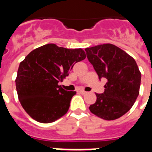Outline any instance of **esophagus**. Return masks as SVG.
<instances>
[{
    "instance_id": "esophagus-1",
    "label": "esophagus",
    "mask_w": 152,
    "mask_h": 152,
    "mask_svg": "<svg viewBox=\"0 0 152 152\" xmlns=\"http://www.w3.org/2000/svg\"><path fill=\"white\" fill-rule=\"evenodd\" d=\"M80 94H87V93H88V92H86V91H85V90H80Z\"/></svg>"
}]
</instances>
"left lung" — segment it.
Returning <instances> with one entry per match:
<instances>
[{"label":"left lung","mask_w":152,"mask_h":152,"mask_svg":"<svg viewBox=\"0 0 152 152\" xmlns=\"http://www.w3.org/2000/svg\"><path fill=\"white\" fill-rule=\"evenodd\" d=\"M87 58L99 80L107 82L102 94H96L97 100L89 110L106 121L118 119L133 107L139 94L141 73L135 60L112 44L86 48Z\"/></svg>","instance_id":"obj_1"}]
</instances>
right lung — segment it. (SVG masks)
<instances>
[{
    "label": "right lung",
    "instance_id": "obj_1",
    "mask_svg": "<svg viewBox=\"0 0 152 152\" xmlns=\"http://www.w3.org/2000/svg\"><path fill=\"white\" fill-rule=\"evenodd\" d=\"M86 57L82 49L47 44L32 50L20 63L16 89L22 107L32 119L51 123L66 114L76 92L66 91L58 83Z\"/></svg>",
    "mask_w": 152,
    "mask_h": 152
}]
</instances>
